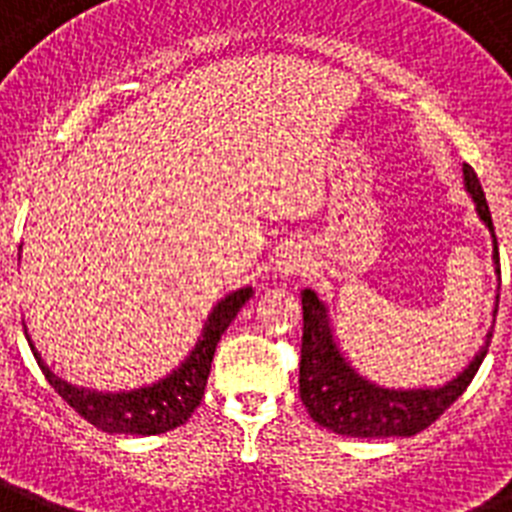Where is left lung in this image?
Returning a JSON list of instances; mask_svg holds the SVG:
<instances>
[{
	"label": "left lung",
	"instance_id": "1",
	"mask_svg": "<svg viewBox=\"0 0 512 512\" xmlns=\"http://www.w3.org/2000/svg\"><path fill=\"white\" fill-rule=\"evenodd\" d=\"M463 190L476 205V216L489 229L492 236V265L497 276L495 309L484 343L479 346L471 362L442 385H422V388H388L369 380L351 364L341 341L336 336L330 307L317 296L315 289H302L304 309V336H302V362H299V395L307 406L309 416L320 427L346 437H411L435 422L437 416L453 406L468 388V382L482 367L487 356L495 315L500 307V249H497L495 226L484 200L482 184L474 169L463 163Z\"/></svg>",
	"mask_w": 512,
	"mask_h": 512
}]
</instances>
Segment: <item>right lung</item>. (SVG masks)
<instances>
[{
	"label": "right lung",
	"mask_w": 512,
	"mask_h": 512,
	"mask_svg": "<svg viewBox=\"0 0 512 512\" xmlns=\"http://www.w3.org/2000/svg\"><path fill=\"white\" fill-rule=\"evenodd\" d=\"M20 249H23V244H20ZM252 294H255L252 286H242V289L223 296L221 302L210 309L203 333L197 336L190 354L184 356L182 362L161 380L132 390H114L111 393V390L72 385L44 362V356L38 354L28 333H25V338H28L30 351L36 356L38 367L46 375L51 388L57 390L77 414L85 416L93 427L103 429L109 435H161V432H169V429L187 422L192 411L200 406L205 385H208L213 354H216L223 330L229 328L231 320L252 299Z\"/></svg>",
	"instance_id": "obj_1"
}]
</instances>
